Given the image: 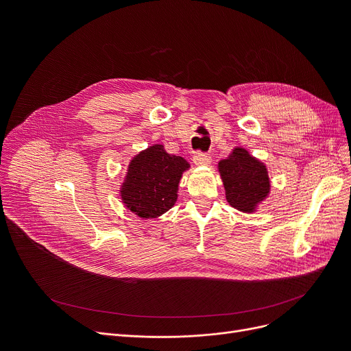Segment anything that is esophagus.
Listing matches in <instances>:
<instances>
[{
	"instance_id": "1",
	"label": "esophagus",
	"mask_w": 351,
	"mask_h": 351,
	"mask_svg": "<svg viewBox=\"0 0 351 351\" xmlns=\"http://www.w3.org/2000/svg\"><path fill=\"white\" fill-rule=\"evenodd\" d=\"M193 162L199 166H208L212 162V158L208 154H202V152H196L193 155Z\"/></svg>"
}]
</instances>
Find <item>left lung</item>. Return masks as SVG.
Here are the masks:
<instances>
[{"label":"left lung","instance_id":"obj_1","mask_svg":"<svg viewBox=\"0 0 351 351\" xmlns=\"http://www.w3.org/2000/svg\"><path fill=\"white\" fill-rule=\"evenodd\" d=\"M229 205L243 213L256 212L270 193V179L266 165L236 146L230 155L217 163Z\"/></svg>","mask_w":351,"mask_h":351}]
</instances>
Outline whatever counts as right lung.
Here are the masks:
<instances>
[{"mask_svg": "<svg viewBox=\"0 0 351 351\" xmlns=\"http://www.w3.org/2000/svg\"><path fill=\"white\" fill-rule=\"evenodd\" d=\"M189 168L186 159L168 154L160 143L146 147L128 165L119 191L125 208L142 219L168 212L176 204L179 182Z\"/></svg>", "mask_w": 351, "mask_h": 351, "instance_id": "add662e5", "label": "right lung"}]
</instances>
